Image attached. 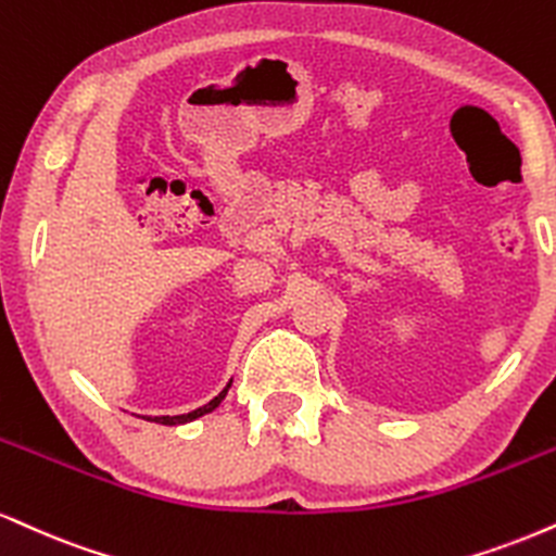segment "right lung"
<instances>
[{"label":"right lung","instance_id":"add662e5","mask_svg":"<svg viewBox=\"0 0 556 556\" xmlns=\"http://www.w3.org/2000/svg\"><path fill=\"white\" fill-rule=\"evenodd\" d=\"M227 388H230V383H227ZM227 388L225 391H219L217 396L210 401V404L199 406V409H193L189 414H178V417H155V422L157 425H184V422H191V419H197V417H204V414H210L212 409H217V406L223 404V399L227 396Z\"/></svg>","mask_w":556,"mask_h":556}]
</instances>
